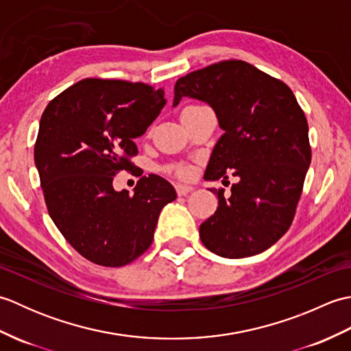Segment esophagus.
Instances as JSON below:
<instances>
[{
	"instance_id": "obj_1",
	"label": "esophagus",
	"mask_w": 351,
	"mask_h": 351,
	"mask_svg": "<svg viewBox=\"0 0 351 351\" xmlns=\"http://www.w3.org/2000/svg\"><path fill=\"white\" fill-rule=\"evenodd\" d=\"M193 191V187L191 185H187V184H176V193L180 196H187L189 193Z\"/></svg>"
}]
</instances>
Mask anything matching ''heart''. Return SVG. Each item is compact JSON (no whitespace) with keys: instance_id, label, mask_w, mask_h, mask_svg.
Instances as JSON below:
<instances>
[{"instance_id":"heart-1","label":"heart","mask_w":351,"mask_h":351,"mask_svg":"<svg viewBox=\"0 0 351 351\" xmlns=\"http://www.w3.org/2000/svg\"><path fill=\"white\" fill-rule=\"evenodd\" d=\"M173 171L178 176H190L191 175V169L185 164H180V166H175Z\"/></svg>"}]
</instances>
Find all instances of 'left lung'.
<instances>
[{
  "mask_svg": "<svg viewBox=\"0 0 351 351\" xmlns=\"http://www.w3.org/2000/svg\"><path fill=\"white\" fill-rule=\"evenodd\" d=\"M182 96L205 101L225 131L205 180L238 178L211 191L219 206L199 228L200 240L223 258L258 255L279 240L294 220L311 164L308 121L293 90L243 60H221L193 71L175 84Z\"/></svg>",
  "mask_w": 351,
  "mask_h": 351,
  "instance_id": "1",
  "label": "left lung"
}]
</instances>
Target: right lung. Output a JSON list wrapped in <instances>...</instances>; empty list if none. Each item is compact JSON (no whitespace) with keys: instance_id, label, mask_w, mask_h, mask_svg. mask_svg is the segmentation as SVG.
I'll use <instances>...</instances> for the list:
<instances>
[{"instance_id":"add662e5","label":"right lung","mask_w":351,"mask_h":351,"mask_svg":"<svg viewBox=\"0 0 351 351\" xmlns=\"http://www.w3.org/2000/svg\"><path fill=\"white\" fill-rule=\"evenodd\" d=\"M166 104L162 87L86 78L45 108L34 145L45 204L64 240L102 267H122L149 249L164 205L176 191L158 175L141 176L134 195L114 191L119 171L134 173L145 134Z\"/></svg>"}]
</instances>
